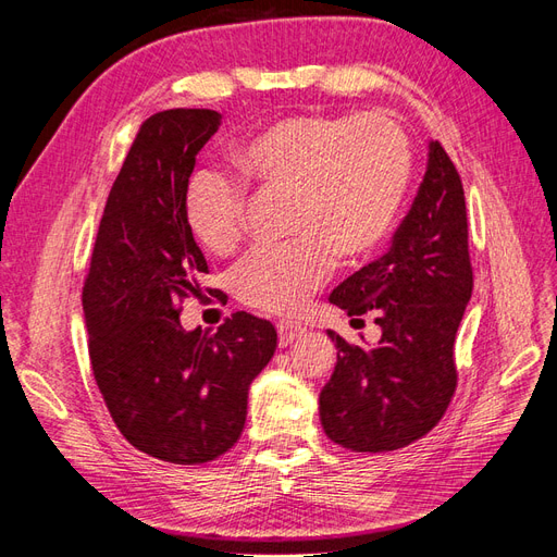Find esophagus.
I'll return each instance as SVG.
<instances>
[{
	"label": "esophagus",
	"instance_id": "1",
	"mask_svg": "<svg viewBox=\"0 0 557 557\" xmlns=\"http://www.w3.org/2000/svg\"><path fill=\"white\" fill-rule=\"evenodd\" d=\"M276 330H278V346H290L295 339H299V336L307 332L299 323H295V320H281Z\"/></svg>",
	"mask_w": 557,
	"mask_h": 557
}]
</instances>
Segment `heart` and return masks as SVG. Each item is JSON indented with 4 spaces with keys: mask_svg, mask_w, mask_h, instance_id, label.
<instances>
[{
    "mask_svg": "<svg viewBox=\"0 0 557 557\" xmlns=\"http://www.w3.org/2000/svg\"><path fill=\"white\" fill-rule=\"evenodd\" d=\"M232 170L248 188L288 195L293 242L258 248L234 269L244 305L297 311L330 278L334 256L358 262L397 225L411 185V144L385 115L299 113L250 134L232 150ZM185 225L211 256H230L244 237L246 193L221 172L193 174Z\"/></svg>",
    "mask_w": 557,
    "mask_h": 557,
    "instance_id": "1",
    "label": "heart"
}]
</instances>
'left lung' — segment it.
Returning a JSON list of instances; mask_svg holds the SVG:
<instances>
[{
  "mask_svg": "<svg viewBox=\"0 0 557 557\" xmlns=\"http://www.w3.org/2000/svg\"><path fill=\"white\" fill-rule=\"evenodd\" d=\"M471 285L462 181L442 144L430 141L423 183L391 248L330 295L348 315L374 309L381 327L374 346L327 330L336 364L318 409L334 444L397 450L440 423L458 383L453 344Z\"/></svg>",
  "mask_w": 557,
  "mask_h": 557,
  "instance_id": "left-lung-1",
  "label": "left lung"
}]
</instances>
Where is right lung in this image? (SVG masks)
Here are the masks:
<instances>
[{
  "label": "right lung",
  "instance_id": "1",
  "mask_svg": "<svg viewBox=\"0 0 557 557\" xmlns=\"http://www.w3.org/2000/svg\"><path fill=\"white\" fill-rule=\"evenodd\" d=\"M221 125L172 109L141 125L109 193L83 285L92 374L115 428L141 453L201 465L242 436L248 387L274 358L269 320L234 313L215 334L183 330L178 301L209 272L185 225L195 158Z\"/></svg>",
  "mask_w": 557,
  "mask_h": 557
}]
</instances>
